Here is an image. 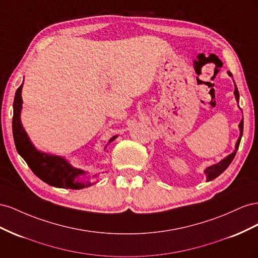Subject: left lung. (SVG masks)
I'll use <instances>...</instances> for the list:
<instances>
[{"instance_id": "1", "label": "left lung", "mask_w": 258, "mask_h": 258, "mask_svg": "<svg viewBox=\"0 0 258 258\" xmlns=\"http://www.w3.org/2000/svg\"><path fill=\"white\" fill-rule=\"evenodd\" d=\"M228 75H229L230 77H232L230 71H228ZM233 83H234V81H233ZM233 93H234L235 99H237V101L239 102L240 95H239L238 87H237V85H235V83H234V92H233ZM239 128H240V136H239V138H238L237 144H235V149H234V151H233L232 153H230L228 157H226L225 159H223L220 162H218L217 164H213V165H211V166L205 168L204 173H205V175H207V180H208V181H211V180H213V179H215L216 177H218V176H219L220 174H222L228 166L230 165L232 160L234 159L235 153H237V150H238V148H239V145H240V142H241L242 134H243V119L241 120V122H240V124H239Z\"/></svg>"}]
</instances>
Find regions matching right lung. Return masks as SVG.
I'll list each match as a JSON object with an SVG mask.
<instances>
[{
    "instance_id": "obj_1",
    "label": "right lung",
    "mask_w": 258,
    "mask_h": 258,
    "mask_svg": "<svg viewBox=\"0 0 258 258\" xmlns=\"http://www.w3.org/2000/svg\"><path fill=\"white\" fill-rule=\"evenodd\" d=\"M21 90H23V84L17 88L13 104L14 142L21 158L41 180L50 186L67 189H83L92 186L91 181L80 179L81 176H84L86 172L81 168L73 167L67 160L61 157L39 151L33 146L20 121V112L23 108ZM116 137L115 135L110 138L108 144L113 142Z\"/></svg>"
}]
</instances>
